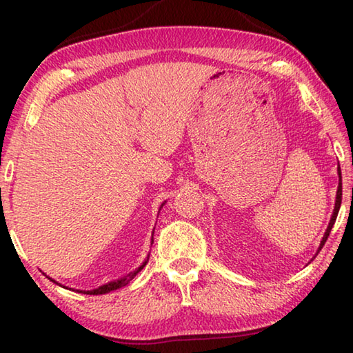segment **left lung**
<instances>
[{"label": "left lung", "mask_w": 353, "mask_h": 353, "mask_svg": "<svg viewBox=\"0 0 353 353\" xmlns=\"http://www.w3.org/2000/svg\"><path fill=\"white\" fill-rule=\"evenodd\" d=\"M41 272V271H40ZM134 274H137V272H134ZM43 276H46V274L43 272ZM130 276V274H129ZM48 277V276H46ZM51 280V282H54L56 285H59V286H62V288H65V290H73V288H68V286H65V285H62V283H59V282H56L54 279H51V277H48ZM126 285V279H121V280H117V282H109L107 285H103V286H99L98 290H92V291H79V290H73V291H77V292H83V294H93V296H97V294H104V292H109V291H112V290H117V288H121V286H124Z\"/></svg>", "instance_id": "left-lung-1"}]
</instances>
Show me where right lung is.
I'll return each mask as SVG.
<instances>
[{
    "label": "right lung",
    "instance_id": "obj_1",
    "mask_svg": "<svg viewBox=\"0 0 353 353\" xmlns=\"http://www.w3.org/2000/svg\"><path fill=\"white\" fill-rule=\"evenodd\" d=\"M338 176H339V181H341V171L338 172ZM341 194H343L341 183H339V185H338V191H336V201H334V210H333V214H332V218H330V223H328V227H327V230H325V234H324V238H322V241H321L319 250L322 249V246H324V243L327 241L328 235H330V230H332V227H333V224H334V221H336V214H338V212H339V207H341Z\"/></svg>",
    "mask_w": 353,
    "mask_h": 353
}]
</instances>
